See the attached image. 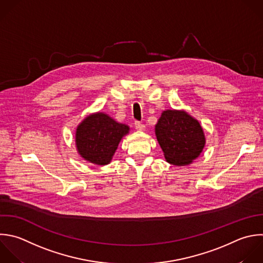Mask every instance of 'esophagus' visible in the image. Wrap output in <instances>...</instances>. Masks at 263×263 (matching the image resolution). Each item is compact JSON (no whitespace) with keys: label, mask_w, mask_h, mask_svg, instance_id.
Wrapping results in <instances>:
<instances>
[{"label":"esophagus","mask_w":263,"mask_h":263,"mask_svg":"<svg viewBox=\"0 0 263 263\" xmlns=\"http://www.w3.org/2000/svg\"><path fill=\"white\" fill-rule=\"evenodd\" d=\"M135 127L138 130H144L145 129V125L143 123H141L140 121H135Z\"/></svg>","instance_id":"esophagus-1"}]
</instances>
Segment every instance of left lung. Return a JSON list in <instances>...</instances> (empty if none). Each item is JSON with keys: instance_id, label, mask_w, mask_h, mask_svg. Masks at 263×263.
I'll list each match as a JSON object with an SVG mask.
<instances>
[{"instance_id": "1", "label": "left lung", "mask_w": 263, "mask_h": 263, "mask_svg": "<svg viewBox=\"0 0 263 263\" xmlns=\"http://www.w3.org/2000/svg\"><path fill=\"white\" fill-rule=\"evenodd\" d=\"M155 134L166 161L177 165L192 162L205 142L198 121L184 111H163L155 125Z\"/></svg>"}]
</instances>
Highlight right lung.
<instances>
[{
    "mask_svg": "<svg viewBox=\"0 0 263 263\" xmlns=\"http://www.w3.org/2000/svg\"><path fill=\"white\" fill-rule=\"evenodd\" d=\"M129 127L116 122L104 113L86 117L76 132V145L79 154L84 159L105 165L114 155L121 138Z\"/></svg>",
    "mask_w": 263,
    "mask_h": 263,
    "instance_id": "right-lung-1",
    "label": "right lung"
}]
</instances>
